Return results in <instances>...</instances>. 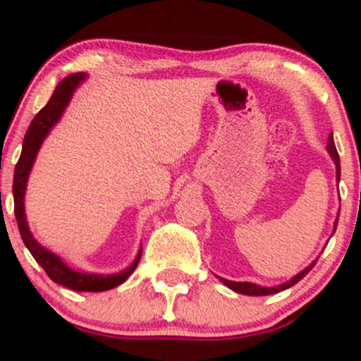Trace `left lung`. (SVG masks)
Listing matches in <instances>:
<instances>
[{"label": "left lung", "instance_id": "1", "mask_svg": "<svg viewBox=\"0 0 361 361\" xmlns=\"http://www.w3.org/2000/svg\"><path fill=\"white\" fill-rule=\"evenodd\" d=\"M326 147H327V151H329L331 157H333V159H334V163H336V176H338V181H339V173H341V168H339V154H338V151H336V146H334L333 134H331L329 139H327V146ZM338 217H339V214H338ZM336 226H338V219H336V222H334V231H336ZM314 264H316V261H314V263L310 264V267L305 268L304 271H300L299 275H295L292 280L287 281V283L280 285V287H275V288L258 287V285L247 283V281H231V280H226V279H221V281H222L224 285H226V287H229L231 290H234V292H238V293H244V295H271V293L281 292V290L290 288V287H292V285L299 283V281L304 279V276L307 275L310 270H312Z\"/></svg>", "mask_w": 361, "mask_h": 361}]
</instances>
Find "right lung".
Wrapping results in <instances>:
<instances>
[{
	"instance_id": "obj_1",
	"label": "right lung",
	"mask_w": 361,
	"mask_h": 361,
	"mask_svg": "<svg viewBox=\"0 0 361 361\" xmlns=\"http://www.w3.org/2000/svg\"><path fill=\"white\" fill-rule=\"evenodd\" d=\"M86 74L82 73H74L69 74L68 78H64L59 85L54 90L51 100L47 102V105L44 106L39 114L35 115L32 120L30 127H28L27 134L23 139V147L22 154H20L18 163L15 166V176H13V198H15V217L16 224H18L20 235H22L25 246L32 252L37 263L44 268V271L47 273L49 279L56 283L62 285V287H68L76 292H105L117 285L123 283L128 276L134 273L137 268L140 255L142 250L139 251L137 258L134 263L127 268V270L115 273V275H93V273H82L76 271L73 268H69L68 264H64L61 261L59 256H56L54 252L45 250L44 246H40L35 241L34 235L30 234L27 226V219H25V210H23V197H25V186H27L28 173H30L32 164H34L37 151H39L40 144L45 139V135L49 134V130L54 127V123L61 118L62 111H64L66 105L71 100L73 91L78 88V85L85 80Z\"/></svg>"
}]
</instances>
